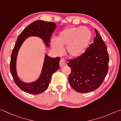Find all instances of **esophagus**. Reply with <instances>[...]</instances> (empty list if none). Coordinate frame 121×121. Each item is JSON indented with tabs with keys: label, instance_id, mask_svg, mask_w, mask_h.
Wrapping results in <instances>:
<instances>
[{
	"label": "esophagus",
	"instance_id": "1",
	"mask_svg": "<svg viewBox=\"0 0 121 121\" xmlns=\"http://www.w3.org/2000/svg\"><path fill=\"white\" fill-rule=\"evenodd\" d=\"M59 65H60V67H63V66H64L66 65V61L65 60L64 58H62L60 59Z\"/></svg>",
	"mask_w": 121,
	"mask_h": 121
}]
</instances>
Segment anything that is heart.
<instances>
[{
    "instance_id": "b5f03b06",
    "label": "heart",
    "mask_w": 121,
    "mask_h": 121,
    "mask_svg": "<svg viewBox=\"0 0 121 121\" xmlns=\"http://www.w3.org/2000/svg\"><path fill=\"white\" fill-rule=\"evenodd\" d=\"M92 35L86 27H69L59 32L55 39L51 41V47L57 54L63 52L66 46V52L72 58H78L86 52L89 46Z\"/></svg>"
}]
</instances>
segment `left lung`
<instances>
[{
  "label": "left lung",
  "mask_w": 121,
  "mask_h": 121,
  "mask_svg": "<svg viewBox=\"0 0 121 121\" xmlns=\"http://www.w3.org/2000/svg\"><path fill=\"white\" fill-rule=\"evenodd\" d=\"M96 37L86 52L81 57L69 60L71 69L69 83L80 93L97 89L103 82L108 70L109 56L105 43L95 29Z\"/></svg>",
  "instance_id": "left-lung-1"
}]
</instances>
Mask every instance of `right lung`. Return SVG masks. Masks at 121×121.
Listing matches in <instances>:
<instances>
[{
    "label": "right lung",
    "mask_w": 121,
    "mask_h": 121,
    "mask_svg": "<svg viewBox=\"0 0 121 121\" xmlns=\"http://www.w3.org/2000/svg\"><path fill=\"white\" fill-rule=\"evenodd\" d=\"M57 25L54 22L37 20L23 30L18 36L13 50L10 63V71L15 83L24 91L33 95L44 92L48 88L52 74L59 69V57L52 58L46 54L40 77L31 82H25L19 78L16 70L17 57L19 50L25 40L29 37H37L43 40L46 48L49 47L50 40Z\"/></svg>",
    "instance_id": "add662e5"
}]
</instances>
